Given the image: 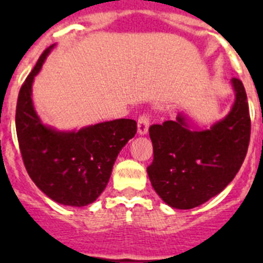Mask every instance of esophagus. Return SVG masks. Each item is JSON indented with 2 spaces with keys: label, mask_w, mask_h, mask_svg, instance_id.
Masks as SVG:
<instances>
[{
  "label": "esophagus",
  "mask_w": 263,
  "mask_h": 263,
  "mask_svg": "<svg viewBox=\"0 0 263 263\" xmlns=\"http://www.w3.org/2000/svg\"><path fill=\"white\" fill-rule=\"evenodd\" d=\"M148 126H150V117H148L147 115L139 116V118H138V133L141 134V136L146 134V133H147Z\"/></svg>",
  "instance_id": "esophagus-1"
}]
</instances>
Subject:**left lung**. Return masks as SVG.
Wrapping results in <instances>:
<instances>
[{"mask_svg":"<svg viewBox=\"0 0 263 263\" xmlns=\"http://www.w3.org/2000/svg\"><path fill=\"white\" fill-rule=\"evenodd\" d=\"M236 100L225 118L211 129L191 130L179 115L152 125L154 159L147 174L160 199L178 210H191L218 195L243 163L250 141V115L245 88L232 79Z\"/></svg>","mask_w":263,"mask_h":263,"instance_id":"obj_1","label":"left lung"}]
</instances>
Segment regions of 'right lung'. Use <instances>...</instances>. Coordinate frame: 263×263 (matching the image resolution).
<instances>
[{
	"mask_svg": "<svg viewBox=\"0 0 263 263\" xmlns=\"http://www.w3.org/2000/svg\"><path fill=\"white\" fill-rule=\"evenodd\" d=\"M52 47L43 51L21 87L18 143L27 174L43 194L63 205L84 206L105 190L121 148L136 136L137 122L121 118L79 132H59L43 124L32 105L31 87Z\"/></svg>",
	"mask_w": 263,
	"mask_h": 263,
	"instance_id": "add662e5",
	"label": "right lung"
}]
</instances>
